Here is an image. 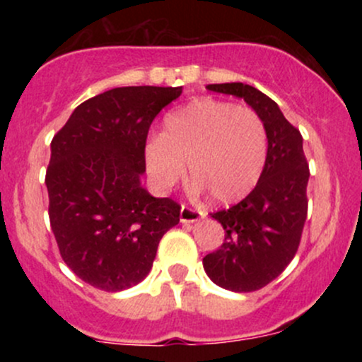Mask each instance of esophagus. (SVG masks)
Here are the masks:
<instances>
[{
    "mask_svg": "<svg viewBox=\"0 0 362 362\" xmlns=\"http://www.w3.org/2000/svg\"><path fill=\"white\" fill-rule=\"evenodd\" d=\"M206 216V213H202V211H195L192 207L189 206H182L180 209V223H195L199 221V219H202Z\"/></svg>",
    "mask_w": 362,
    "mask_h": 362,
    "instance_id": "1",
    "label": "esophagus"
}]
</instances>
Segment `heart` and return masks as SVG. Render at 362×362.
Instances as JSON below:
<instances>
[{
	"label": "heart",
	"instance_id": "b5f03b06",
	"mask_svg": "<svg viewBox=\"0 0 362 362\" xmlns=\"http://www.w3.org/2000/svg\"><path fill=\"white\" fill-rule=\"evenodd\" d=\"M144 165L151 184L168 192L185 173L192 190H207L218 204L242 201L259 184L267 160V129L255 110L202 97L172 110L163 132L144 141Z\"/></svg>",
	"mask_w": 362,
	"mask_h": 362
}]
</instances>
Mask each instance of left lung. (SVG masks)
<instances>
[{
  "label": "left lung",
  "instance_id": "left-lung-1",
  "mask_svg": "<svg viewBox=\"0 0 362 362\" xmlns=\"http://www.w3.org/2000/svg\"><path fill=\"white\" fill-rule=\"evenodd\" d=\"M206 88L243 98L267 129V160L259 184L242 202L211 214L221 223L224 243L202 259L214 284L250 293L276 279L296 255L308 213L310 170L300 131L272 98L245 83Z\"/></svg>",
  "mask_w": 362,
  "mask_h": 362
}]
</instances>
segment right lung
<instances>
[{
	"mask_svg": "<svg viewBox=\"0 0 362 362\" xmlns=\"http://www.w3.org/2000/svg\"><path fill=\"white\" fill-rule=\"evenodd\" d=\"M182 86H122L78 105L51 143L49 219L62 260L93 288L117 293L148 276L180 206L141 185L153 119Z\"/></svg>",
	"mask_w": 362,
	"mask_h": 362,
	"instance_id": "1",
	"label": "right lung"
}]
</instances>
